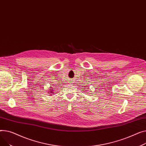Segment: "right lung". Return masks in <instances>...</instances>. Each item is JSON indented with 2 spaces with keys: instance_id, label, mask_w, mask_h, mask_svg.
Listing matches in <instances>:
<instances>
[{
  "instance_id": "add662e5",
  "label": "right lung",
  "mask_w": 146,
  "mask_h": 146,
  "mask_svg": "<svg viewBox=\"0 0 146 146\" xmlns=\"http://www.w3.org/2000/svg\"><path fill=\"white\" fill-rule=\"evenodd\" d=\"M52 90V91H53V90ZM52 91H50V93H52V94H53V93H54V92H52Z\"/></svg>"
}]
</instances>
